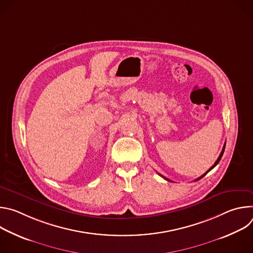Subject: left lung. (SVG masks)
<instances>
[{"instance_id":"1","label":"left lung","mask_w":253,"mask_h":253,"mask_svg":"<svg viewBox=\"0 0 253 253\" xmlns=\"http://www.w3.org/2000/svg\"><path fill=\"white\" fill-rule=\"evenodd\" d=\"M225 144H226V143H225ZM225 144H224V146H223V149H222V151H221V153H220V155H219V157H218V158H217V160H216V161H215V163H214V164H213V165H212V166H211V167H210V168H209V169H208V170H207V171H206V172H205V173H204V174H203V175H201V176H200V177H199V178H197V179H195V181H197V180H199V179H201V178H203V177H204V176H205V175H206V174H207V173H208V172H209V171H210V170H212V169H213V168H214V167H215V166H216V165H217V164H218V163H219V161H220V159H221V157H222V155H223V153H224V149H225ZM160 176H161V177H163V178H164V179H166V180H168V181H171V180H169V179H167V178H165V177H164V176H162V175H161V174H160Z\"/></svg>"}]
</instances>
